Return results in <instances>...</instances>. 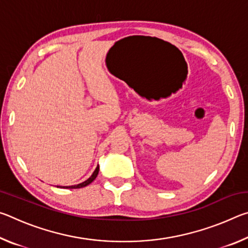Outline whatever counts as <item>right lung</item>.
Returning <instances> with one entry per match:
<instances>
[{"label": "right lung", "mask_w": 248, "mask_h": 248, "mask_svg": "<svg viewBox=\"0 0 248 248\" xmlns=\"http://www.w3.org/2000/svg\"><path fill=\"white\" fill-rule=\"evenodd\" d=\"M98 171H99V166L97 165V167H96V170H94V173L92 174L91 177H90L89 179H86L85 182H83V183L78 184V185H74V186H66V187H63V188H70V189H77V188H83V187H85V186H87V185H90L92 182H93V180H94L96 177H97Z\"/></svg>", "instance_id": "1"}]
</instances>
